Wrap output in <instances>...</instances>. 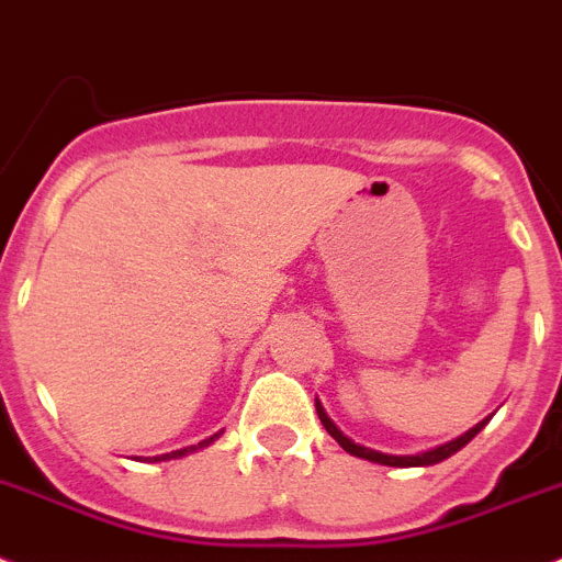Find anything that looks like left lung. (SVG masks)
Wrapping results in <instances>:
<instances>
[{
	"mask_svg": "<svg viewBox=\"0 0 562 562\" xmlns=\"http://www.w3.org/2000/svg\"><path fill=\"white\" fill-rule=\"evenodd\" d=\"M316 414H318V419H322V426L327 428V434H330V437L336 439L338 445H341L344 451L352 453V457H358V459H367V462L389 464V468H428V464L442 462V459H448V457H453V453H457V451H462L464 445H468L470 439L476 437V434L482 431V428L490 423V417H487V419H482V423H476V426L470 428V431H464L462 437L451 439V442L437 445V448H428V451L401 453V457H397V453H383V451H375V448H367V445H358L356 439L347 437V434H344L341 428H338L336 423H333V419L327 417L325 406L318 403V397H316Z\"/></svg>",
	"mask_w": 562,
	"mask_h": 562,
	"instance_id": "left-lung-1",
	"label": "left lung"
}]
</instances>
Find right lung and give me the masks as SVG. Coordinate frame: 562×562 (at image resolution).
<instances>
[{"mask_svg":"<svg viewBox=\"0 0 562 562\" xmlns=\"http://www.w3.org/2000/svg\"><path fill=\"white\" fill-rule=\"evenodd\" d=\"M221 437V431L218 434H212L210 439H204V442H199V445H190V448H181V451H170V453H161V457H148L145 459V462H170V459H181V457H187V453H195V451H201V448H206V445H212L215 442V439Z\"/></svg>","mask_w":562,"mask_h":562,"instance_id":"right-lung-1","label":"right lung"}]
</instances>
